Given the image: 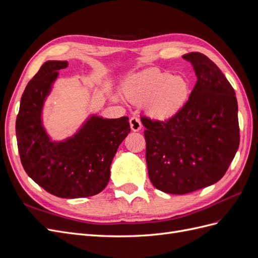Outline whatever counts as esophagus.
<instances>
[{"label":"esophagus","mask_w":258,"mask_h":258,"mask_svg":"<svg viewBox=\"0 0 258 258\" xmlns=\"http://www.w3.org/2000/svg\"><path fill=\"white\" fill-rule=\"evenodd\" d=\"M129 122H130V127H131L132 131H139L140 129L142 128L141 120H140V119L138 118V117H136V116L131 117L130 120H129Z\"/></svg>","instance_id":"obj_1"}]
</instances>
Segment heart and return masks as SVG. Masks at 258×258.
I'll return each mask as SVG.
<instances>
[{
	"instance_id": "1",
	"label": "heart",
	"mask_w": 258,
	"mask_h": 258,
	"mask_svg": "<svg viewBox=\"0 0 258 258\" xmlns=\"http://www.w3.org/2000/svg\"><path fill=\"white\" fill-rule=\"evenodd\" d=\"M124 93L132 103L145 104L147 113L154 118L165 120L184 106L190 87L183 76L152 69L131 77L124 86Z\"/></svg>"
}]
</instances>
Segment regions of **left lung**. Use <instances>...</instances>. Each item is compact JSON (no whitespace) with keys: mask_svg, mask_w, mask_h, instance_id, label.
I'll list each match as a JSON object with an SVG mask.
<instances>
[{"mask_svg":"<svg viewBox=\"0 0 258 258\" xmlns=\"http://www.w3.org/2000/svg\"><path fill=\"white\" fill-rule=\"evenodd\" d=\"M183 58L197 75L184 106L166 120L141 117L148 176L156 188L175 195L220 181L240 142L238 103L230 83L204 53Z\"/></svg>","mask_w":258,"mask_h":258,"instance_id":"1","label":"left lung"}]
</instances>
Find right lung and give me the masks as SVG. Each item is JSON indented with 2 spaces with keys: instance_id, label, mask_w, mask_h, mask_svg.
I'll list each match as a JSON object with an SVG mask.
<instances>
[{
  "instance_id": "1",
  "label": "right lung",
  "mask_w": 258,
  "mask_h": 258,
  "mask_svg": "<svg viewBox=\"0 0 258 258\" xmlns=\"http://www.w3.org/2000/svg\"><path fill=\"white\" fill-rule=\"evenodd\" d=\"M68 61H47L22 93L16 119L22 167L33 181L61 198L90 197L102 191L119 144L130 132L128 117L103 119L92 116L67 141L51 142L42 126L44 100Z\"/></svg>"
}]
</instances>
